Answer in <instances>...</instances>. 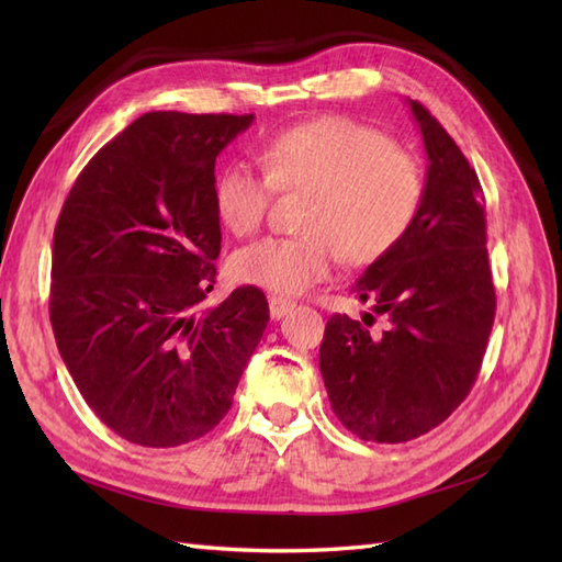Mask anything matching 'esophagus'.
Segmentation results:
<instances>
[{
    "label": "esophagus",
    "instance_id": "34e87169",
    "mask_svg": "<svg viewBox=\"0 0 562 562\" xmlns=\"http://www.w3.org/2000/svg\"><path fill=\"white\" fill-rule=\"evenodd\" d=\"M293 307H295V302L283 297V295H271L269 297V314H271V318H274V321L283 318Z\"/></svg>",
    "mask_w": 562,
    "mask_h": 562
}]
</instances>
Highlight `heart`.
Segmentation results:
<instances>
[{
    "instance_id": "1",
    "label": "heart",
    "mask_w": 562,
    "mask_h": 562,
    "mask_svg": "<svg viewBox=\"0 0 562 562\" xmlns=\"http://www.w3.org/2000/svg\"><path fill=\"white\" fill-rule=\"evenodd\" d=\"M265 171L234 161L215 180V213L236 236L258 232L277 192L312 190L297 236H267L232 258V274L274 293H302L345 258L370 265L411 232L427 196L419 159L375 126L328 114L271 133Z\"/></svg>"
}]
</instances>
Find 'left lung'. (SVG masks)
<instances>
[{
    "mask_svg": "<svg viewBox=\"0 0 562 562\" xmlns=\"http://www.w3.org/2000/svg\"><path fill=\"white\" fill-rule=\"evenodd\" d=\"M407 103L429 159L427 196L405 239L351 285L384 328L372 314H335L318 351L333 413L372 443H405L454 413L497 310L479 176L429 110Z\"/></svg>",
    "mask_w": 562,
    "mask_h": 562,
    "instance_id": "8db88e82",
    "label": "left lung"
}]
</instances>
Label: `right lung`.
I'll list each match as a JSON object with an SVG mask.
<instances>
[{"instance_id":"right-lung-1","label":"right lung","mask_w":562,"mask_h":562,"mask_svg":"<svg viewBox=\"0 0 562 562\" xmlns=\"http://www.w3.org/2000/svg\"><path fill=\"white\" fill-rule=\"evenodd\" d=\"M252 114L147 112L83 166L54 232L50 326L100 422L145 448L227 415L269 321L241 285L217 307L215 159Z\"/></svg>"}]
</instances>
